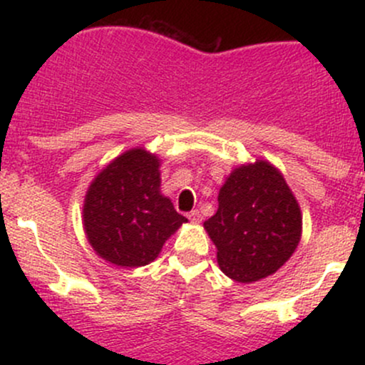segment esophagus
Masks as SVG:
<instances>
[{
    "mask_svg": "<svg viewBox=\"0 0 365 365\" xmlns=\"http://www.w3.org/2000/svg\"><path fill=\"white\" fill-rule=\"evenodd\" d=\"M187 217H188V220L192 221V223H199V221L202 220V216H200V212L197 211V209H194V211H190V212H188Z\"/></svg>",
    "mask_w": 365,
    "mask_h": 365,
    "instance_id": "obj_1",
    "label": "esophagus"
}]
</instances>
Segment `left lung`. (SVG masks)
Returning a JSON list of instances; mask_svg holds the SVG:
<instances>
[{
  "mask_svg": "<svg viewBox=\"0 0 365 365\" xmlns=\"http://www.w3.org/2000/svg\"><path fill=\"white\" fill-rule=\"evenodd\" d=\"M216 215L204 228L226 276L252 283L290 259L302 233L297 199L273 165L255 161L230 175L217 195Z\"/></svg>",
  "mask_w": 365,
  "mask_h": 365,
  "instance_id": "1",
  "label": "left lung"
}]
</instances>
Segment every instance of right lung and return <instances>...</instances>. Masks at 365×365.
Masks as SVG:
<instances>
[{
	"label": "right lung",
	"mask_w": 365,
	"mask_h": 365,
	"mask_svg": "<svg viewBox=\"0 0 365 365\" xmlns=\"http://www.w3.org/2000/svg\"><path fill=\"white\" fill-rule=\"evenodd\" d=\"M159 159L144 149L121 154L87 190L83 228L92 249L121 267L145 266L187 217L159 194Z\"/></svg>",
	"instance_id": "obj_1"
}]
</instances>
